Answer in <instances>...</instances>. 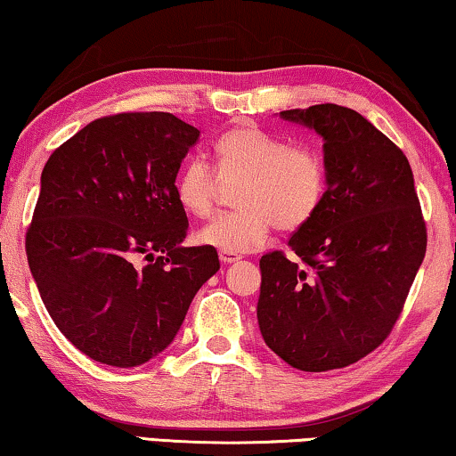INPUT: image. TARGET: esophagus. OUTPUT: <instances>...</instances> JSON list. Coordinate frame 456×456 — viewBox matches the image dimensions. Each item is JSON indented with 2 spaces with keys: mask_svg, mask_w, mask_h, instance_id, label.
<instances>
[{
  "mask_svg": "<svg viewBox=\"0 0 456 456\" xmlns=\"http://www.w3.org/2000/svg\"><path fill=\"white\" fill-rule=\"evenodd\" d=\"M242 256L239 253H230V250H220V261L224 263V265H230V263H236L240 261Z\"/></svg>",
  "mask_w": 456,
  "mask_h": 456,
  "instance_id": "34e87169",
  "label": "esophagus"
}]
</instances>
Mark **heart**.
<instances>
[{"mask_svg":"<svg viewBox=\"0 0 456 456\" xmlns=\"http://www.w3.org/2000/svg\"><path fill=\"white\" fill-rule=\"evenodd\" d=\"M216 172L200 158H191L175 176V197L184 214H212L220 181L240 179L234 201L239 209L208 222L195 239L206 247L247 253L265 242L277 226L296 230L319 212L327 195L325 158L306 143H288L259 127H236L216 146Z\"/></svg>","mask_w":456,"mask_h":456,"instance_id":"obj_1","label":"heart"}]
</instances>
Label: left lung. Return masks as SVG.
<instances>
[{
  "label": "left lung",
  "instance_id": "obj_1",
  "mask_svg": "<svg viewBox=\"0 0 456 456\" xmlns=\"http://www.w3.org/2000/svg\"><path fill=\"white\" fill-rule=\"evenodd\" d=\"M322 137L325 201L261 256L256 319L265 343L305 372L346 368L393 331L426 255V222L407 158L368 118L339 104L281 110Z\"/></svg>",
  "mask_w": 456,
  "mask_h": 456
}]
</instances>
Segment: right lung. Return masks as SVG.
I'll use <instances>...</instances> for the list:
<instances>
[{
    "label": "right lung",
    "instance_id": "obj_1",
    "mask_svg": "<svg viewBox=\"0 0 456 456\" xmlns=\"http://www.w3.org/2000/svg\"><path fill=\"white\" fill-rule=\"evenodd\" d=\"M197 140L170 113H118L45 164L26 256L57 329L92 360L134 368L164 352L220 269L214 247H181L175 176Z\"/></svg>",
    "mask_w": 456,
    "mask_h": 456
}]
</instances>
